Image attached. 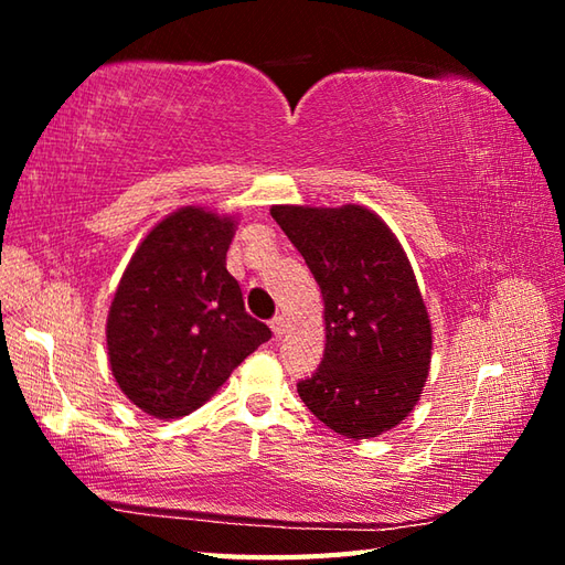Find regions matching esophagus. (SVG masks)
Segmentation results:
<instances>
[{
    "label": "esophagus",
    "mask_w": 565,
    "mask_h": 565,
    "mask_svg": "<svg viewBox=\"0 0 565 565\" xmlns=\"http://www.w3.org/2000/svg\"><path fill=\"white\" fill-rule=\"evenodd\" d=\"M269 326H271V332L276 334V338H281V334L286 332V318H284V316H276V318L269 322Z\"/></svg>",
    "instance_id": "esophagus-1"
}]
</instances>
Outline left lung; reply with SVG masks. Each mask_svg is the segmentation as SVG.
I'll return each instance as SVG.
<instances>
[{
  "label": "left lung",
  "instance_id": "obj_1",
  "mask_svg": "<svg viewBox=\"0 0 565 565\" xmlns=\"http://www.w3.org/2000/svg\"><path fill=\"white\" fill-rule=\"evenodd\" d=\"M271 218L313 271L326 301V354L298 395L320 423L369 439L407 417L423 393L431 326L411 262L364 206H274Z\"/></svg>",
  "mask_w": 565,
  "mask_h": 565
}]
</instances>
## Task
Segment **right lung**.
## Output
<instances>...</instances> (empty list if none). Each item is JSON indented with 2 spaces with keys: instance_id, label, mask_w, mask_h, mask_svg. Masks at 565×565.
<instances>
[{
  "instance_id": "add662e5",
  "label": "right lung",
  "mask_w": 565,
  "mask_h": 565,
  "mask_svg": "<svg viewBox=\"0 0 565 565\" xmlns=\"http://www.w3.org/2000/svg\"><path fill=\"white\" fill-rule=\"evenodd\" d=\"M235 221L196 206L167 215L124 271L106 322L114 379L160 419L196 411L271 338L225 269Z\"/></svg>"
}]
</instances>
